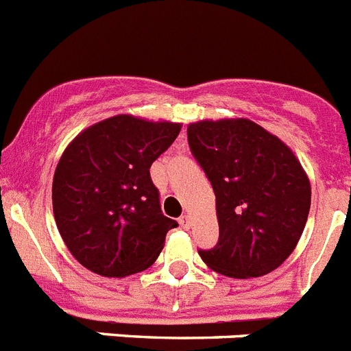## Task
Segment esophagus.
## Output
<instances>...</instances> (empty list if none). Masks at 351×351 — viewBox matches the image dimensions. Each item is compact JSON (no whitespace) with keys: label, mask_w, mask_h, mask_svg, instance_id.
Listing matches in <instances>:
<instances>
[{"label":"esophagus","mask_w":351,"mask_h":351,"mask_svg":"<svg viewBox=\"0 0 351 351\" xmlns=\"http://www.w3.org/2000/svg\"><path fill=\"white\" fill-rule=\"evenodd\" d=\"M190 219H191L190 214H184V216H181V218H179V223H181L182 228H190V226H191Z\"/></svg>","instance_id":"34e87169"}]
</instances>
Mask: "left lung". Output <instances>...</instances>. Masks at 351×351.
I'll return each instance as SVG.
<instances>
[{
    "mask_svg": "<svg viewBox=\"0 0 351 351\" xmlns=\"http://www.w3.org/2000/svg\"><path fill=\"white\" fill-rule=\"evenodd\" d=\"M190 149L216 195L218 244L198 251L228 278H258L295 250L311 207V184L281 138L244 117L188 125Z\"/></svg>",
    "mask_w": 351,
    "mask_h": 351,
    "instance_id": "obj_1",
    "label": "left lung"
}]
</instances>
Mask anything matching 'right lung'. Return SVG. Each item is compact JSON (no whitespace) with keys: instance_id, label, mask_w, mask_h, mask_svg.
<instances>
[{"instance_id":"add662e5","label":"right lung","mask_w":351,"mask_h":351,"mask_svg":"<svg viewBox=\"0 0 351 351\" xmlns=\"http://www.w3.org/2000/svg\"><path fill=\"white\" fill-rule=\"evenodd\" d=\"M181 128L119 114L88 126L66 145L52 181V209L80 265L104 278L153 265L178 221L161 213L149 169Z\"/></svg>"}]
</instances>
